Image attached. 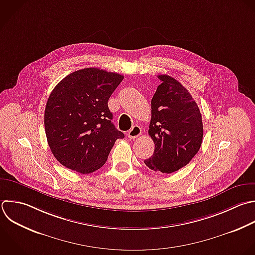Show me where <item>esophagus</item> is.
<instances>
[{"label": "esophagus", "instance_id": "esophagus-1", "mask_svg": "<svg viewBox=\"0 0 255 255\" xmlns=\"http://www.w3.org/2000/svg\"><path fill=\"white\" fill-rule=\"evenodd\" d=\"M141 134V128L138 126H133L130 130L128 131V136L129 138H136L137 136H139Z\"/></svg>", "mask_w": 255, "mask_h": 255}]
</instances>
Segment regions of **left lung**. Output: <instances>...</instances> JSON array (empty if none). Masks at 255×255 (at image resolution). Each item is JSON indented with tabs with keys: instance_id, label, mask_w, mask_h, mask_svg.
Listing matches in <instances>:
<instances>
[{
	"instance_id": "1",
	"label": "left lung",
	"mask_w": 255,
	"mask_h": 255,
	"mask_svg": "<svg viewBox=\"0 0 255 255\" xmlns=\"http://www.w3.org/2000/svg\"><path fill=\"white\" fill-rule=\"evenodd\" d=\"M161 84L151 99L148 134L154 142L146 166L171 173L188 164L198 152L203 136L199 109L188 91L175 79L159 75Z\"/></svg>"
}]
</instances>
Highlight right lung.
Returning a JSON list of instances; mask_svg holds the SVG:
<instances>
[{
  "instance_id": "right-lung-1",
  "label": "right lung",
  "mask_w": 255,
  "mask_h": 255,
  "mask_svg": "<svg viewBox=\"0 0 255 255\" xmlns=\"http://www.w3.org/2000/svg\"><path fill=\"white\" fill-rule=\"evenodd\" d=\"M124 76L97 68L79 70L51 93L45 110L49 146L64 166L87 174L101 168L125 134L112 123L108 102Z\"/></svg>"
}]
</instances>
